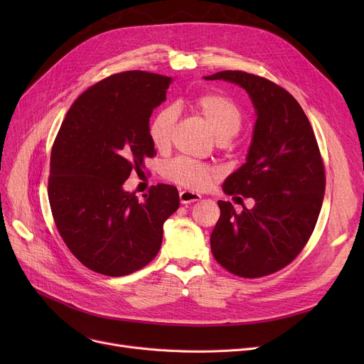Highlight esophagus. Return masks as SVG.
I'll return each instance as SVG.
<instances>
[{
    "mask_svg": "<svg viewBox=\"0 0 364 364\" xmlns=\"http://www.w3.org/2000/svg\"><path fill=\"white\" fill-rule=\"evenodd\" d=\"M200 199L199 193L192 192V190H181L180 192V200L181 203H193Z\"/></svg>",
    "mask_w": 364,
    "mask_h": 364,
    "instance_id": "esophagus-1",
    "label": "esophagus"
}]
</instances>
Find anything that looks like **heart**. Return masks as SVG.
Masks as SVG:
<instances>
[{
	"label": "heart",
	"mask_w": 364,
	"mask_h": 364,
	"mask_svg": "<svg viewBox=\"0 0 364 364\" xmlns=\"http://www.w3.org/2000/svg\"><path fill=\"white\" fill-rule=\"evenodd\" d=\"M190 106L214 132L220 143L237 136L243 125L242 109L227 95L202 92L192 100ZM177 118L178 110L174 106H164L153 114L149 124V137L158 150H166L171 146ZM164 177L187 188L203 190L217 177V171L205 162L180 156L165 164Z\"/></svg>",
	"instance_id": "1"
}]
</instances>
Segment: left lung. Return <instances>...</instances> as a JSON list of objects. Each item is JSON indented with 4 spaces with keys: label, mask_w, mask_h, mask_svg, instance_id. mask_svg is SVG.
Segmentation results:
<instances>
[{
    "label": "left lung",
    "mask_w": 364,
    "mask_h": 364,
    "mask_svg": "<svg viewBox=\"0 0 364 364\" xmlns=\"http://www.w3.org/2000/svg\"><path fill=\"white\" fill-rule=\"evenodd\" d=\"M205 80L240 85L257 110L246 164L223 184L227 195L254 198L255 206L236 214L230 202L218 200L211 251L232 274L269 276L298 257L320 214L326 176L314 131L294 95L270 80L243 70Z\"/></svg>",
    "instance_id": "8db88e82"
}]
</instances>
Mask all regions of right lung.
I'll use <instances>...</instances> for the list:
<instances>
[{
    "label": "right lung",
    "mask_w": 364,
    "mask_h": 364,
    "mask_svg": "<svg viewBox=\"0 0 364 364\" xmlns=\"http://www.w3.org/2000/svg\"><path fill=\"white\" fill-rule=\"evenodd\" d=\"M169 84V76L144 70L107 76L73 102L53 143L48 200L57 232L95 273L119 277L143 269L180 206L174 186H151L143 202L122 188L156 155L149 118Z\"/></svg>",
    "instance_id": "right-lung-1"
}]
</instances>
